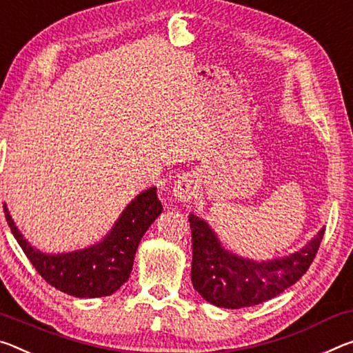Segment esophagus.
Here are the masks:
<instances>
[{
	"label": "esophagus",
	"mask_w": 353,
	"mask_h": 353,
	"mask_svg": "<svg viewBox=\"0 0 353 353\" xmlns=\"http://www.w3.org/2000/svg\"><path fill=\"white\" fill-rule=\"evenodd\" d=\"M199 190L198 183V176L194 172H185L174 182V187H172V196L176 201H181V203H188L193 198H196Z\"/></svg>",
	"instance_id": "obj_1"
}]
</instances>
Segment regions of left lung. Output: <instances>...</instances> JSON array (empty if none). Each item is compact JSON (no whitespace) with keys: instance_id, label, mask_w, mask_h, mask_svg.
I'll return each instance as SVG.
<instances>
[{"instance_id":"left-lung-1","label":"left lung","mask_w":353,"mask_h":353,"mask_svg":"<svg viewBox=\"0 0 353 353\" xmlns=\"http://www.w3.org/2000/svg\"><path fill=\"white\" fill-rule=\"evenodd\" d=\"M192 228V283L205 301L218 307L240 310L275 299L294 286L310 268L325 226L294 253L251 259L237 254L221 242L209 221L190 214Z\"/></svg>"}]
</instances>
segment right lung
<instances>
[{
  "label": "right lung",
  "mask_w": 353,
  "mask_h": 353,
  "mask_svg": "<svg viewBox=\"0 0 353 353\" xmlns=\"http://www.w3.org/2000/svg\"><path fill=\"white\" fill-rule=\"evenodd\" d=\"M163 212L157 187H149L128 203L105 236L63 253H46L28 242L4 204L8 225L21 250L48 284L78 299L108 297L132 273L138 245L150 225Z\"/></svg>",
  "instance_id": "right-lung-1"
}]
</instances>
